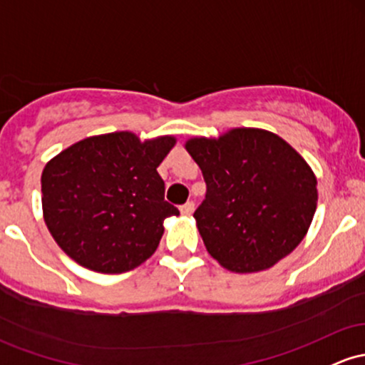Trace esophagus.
<instances>
[{"instance_id": "34e87169", "label": "esophagus", "mask_w": 365, "mask_h": 365, "mask_svg": "<svg viewBox=\"0 0 365 365\" xmlns=\"http://www.w3.org/2000/svg\"><path fill=\"white\" fill-rule=\"evenodd\" d=\"M194 207H195L194 202L187 201L185 204H183V206H180V211H182V215H192V213H194Z\"/></svg>"}]
</instances>
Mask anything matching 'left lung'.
<instances>
[{"mask_svg": "<svg viewBox=\"0 0 365 365\" xmlns=\"http://www.w3.org/2000/svg\"><path fill=\"white\" fill-rule=\"evenodd\" d=\"M185 149L201 168L206 199L194 218L223 268L251 274L296 250L317 210V178L286 140L259 128L194 137Z\"/></svg>", "mask_w": 365, "mask_h": 365, "instance_id": "1", "label": "left lung"}]
</instances>
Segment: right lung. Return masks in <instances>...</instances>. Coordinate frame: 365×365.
Returning <instances> with one entry per match:
<instances>
[{
    "instance_id": "1",
    "label": "right lung",
    "mask_w": 365,
    "mask_h": 365,
    "mask_svg": "<svg viewBox=\"0 0 365 365\" xmlns=\"http://www.w3.org/2000/svg\"><path fill=\"white\" fill-rule=\"evenodd\" d=\"M171 135L140 140L131 131L72 143L41 175L43 218L60 250L81 267L123 274L158 250L164 220L180 211L164 201L158 166Z\"/></svg>"
}]
</instances>
